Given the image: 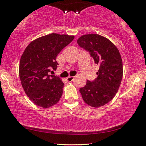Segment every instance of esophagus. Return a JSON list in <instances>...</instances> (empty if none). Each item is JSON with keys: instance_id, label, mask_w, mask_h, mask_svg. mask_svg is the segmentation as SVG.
Masks as SVG:
<instances>
[{"instance_id": "1", "label": "esophagus", "mask_w": 146, "mask_h": 146, "mask_svg": "<svg viewBox=\"0 0 146 146\" xmlns=\"http://www.w3.org/2000/svg\"><path fill=\"white\" fill-rule=\"evenodd\" d=\"M74 77H72V76H69V77L66 78V81L67 82H71L73 80Z\"/></svg>"}]
</instances>
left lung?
<instances>
[{
  "label": "left lung",
  "instance_id": "left-lung-1",
  "mask_svg": "<svg viewBox=\"0 0 146 146\" xmlns=\"http://www.w3.org/2000/svg\"><path fill=\"white\" fill-rule=\"evenodd\" d=\"M77 44L88 51L94 63L99 65L97 78L93 81L87 80L79 91L88 105L100 107L109 102L118 92L123 76L121 55L113 43L98 34L83 35L78 39Z\"/></svg>",
  "mask_w": 146,
  "mask_h": 146
}]
</instances>
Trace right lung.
Wrapping results in <instances>:
<instances>
[{
	"instance_id": "add662e5",
	"label": "right lung",
	"mask_w": 146,
	"mask_h": 146,
	"mask_svg": "<svg viewBox=\"0 0 146 146\" xmlns=\"http://www.w3.org/2000/svg\"><path fill=\"white\" fill-rule=\"evenodd\" d=\"M74 38L53 33L32 41L24 50L20 61V79L26 95L36 105L49 108L61 98L64 83L49 73L52 69L56 70L57 55Z\"/></svg>"
}]
</instances>
